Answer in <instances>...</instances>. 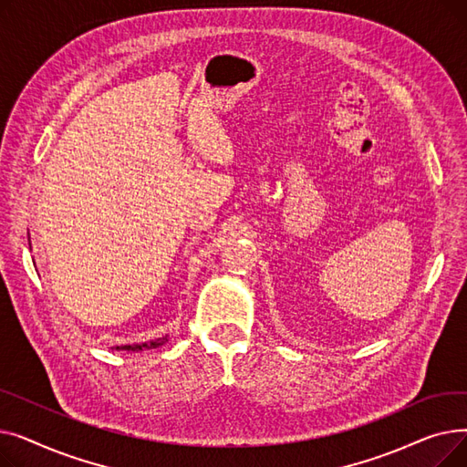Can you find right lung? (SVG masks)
I'll use <instances>...</instances> for the list:
<instances>
[{
	"mask_svg": "<svg viewBox=\"0 0 467 467\" xmlns=\"http://www.w3.org/2000/svg\"><path fill=\"white\" fill-rule=\"evenodd\" d=\"M164 342H168V335L164 337H159L155 340H150V342H136V345H122V347H115V350H127V352H141V350H151V348H159L162 347Z\"/></svg>",
	"mask_w": 467,
	"mask_h": 467,
	"instance_id": "1",
	"label": "right lung"
}]
</instances>
